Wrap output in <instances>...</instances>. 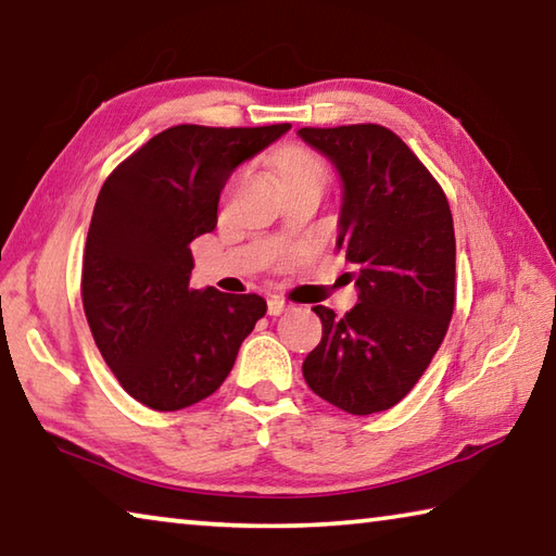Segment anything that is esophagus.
<instances>
[{
	"instance_id": "esophagus-1",
	"label": "esophagus",
	"mask_w": 556,
	"mask_h": 556,
	"mask_svg": "<svg viewBox=\"0 0 556 556\" xmlns=\"http://www.w3.org/2000/svg\"><path fill=\"white\" fill-rule=\"evenodd\" d=\"M285 312H289L287 301L279 299V296H269V301H267V314H269V316H279V314H285Z\"/></svg>"
}]
</instances>
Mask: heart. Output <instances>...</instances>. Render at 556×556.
Instances as JSON below:
<instances>
[{
  "instance_id": "1",
  "label": "heart",
  "mask_w": 556,
  "mask_h": 556,
  "mask_svg": "<svg viewBox=\"0 0 556 556\" xmlns=\"http://www.w3.org/2000/svg\"><path fill=\"white\" fill-rule=\"evenodd\" d=\"M277 174L279 178L291 176H316L326 181V164L324 159L306 147H287L277 156Z\"/></svg>"
}]
</instances>
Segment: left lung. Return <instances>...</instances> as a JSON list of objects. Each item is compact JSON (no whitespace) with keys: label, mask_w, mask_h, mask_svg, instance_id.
<instances>
[{"label":"left lung","mask_w":556,"mask_h":556,"mask_svg":"<svg viewBox=\"0 0 556 556\" xmlns=\"http://www.w3.org/2000/svg\"><path fill=\"white\" fill-rule=\"evenodd\" d=\"M343 178L338 250L351 262L357 304L343 318L314 306L324 336L304 380L348 414L397 404L429 368L456 304V238L444 188L382 125L301 127Z\"/></svg>","instance_id":"left-lung-1"}]
</instances>
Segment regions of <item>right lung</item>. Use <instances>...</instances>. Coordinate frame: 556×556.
<instances>
[{
  "label": "right lung",
  "mask_w": 556,
  "mask_h": 556,
  "mask_svg": "<svg viewBox=\"0 0 556 556\" xmlns=\"http://www.w3.org/2000/svg\"><path fill=\"white\" fill-rule=\"evenodd\" d=\"M289 127H168L102 184L83 255V308L110 370L147 407L176 412L213 394L267 314L257 294L188 287V244L215 228L235 168Z\"/></svg>",
  "instance_id": "right-lung-1"
}]
</instances>
